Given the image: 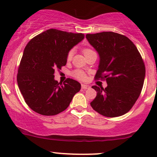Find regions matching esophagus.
Wrapping results in <instances>:
<instances>
[{
	"label": "esophagus",
	"mask_w": 157,
	"mask_h": 157,
	"mask_svg": "<svg viewBox=\"0 0 157 157\" xmlns=\"http://www.w3.org/2000/svg\"><path fill=\"white\" fill-rule=\"evenodd\" d=\"M81 88H82V89H90V88H91V86H89V85L82 84L81 85Z\"/></svg>",
	"instance_id": "34e87169"
}]
</instances>
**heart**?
<instances>
[{
	"label": "heart",
	"instance_id": "b5f03b06",
	"mask_svg": "<svg viewBox=\"0 0 157 157\" xmlns=\"http://www.w3.org/2000/svg\"><path fill=\"white\" fill-rule=\"evenodd\" d=\"M82 52H83L85 56L89 55V54L93 53V52H95L94 50H92L91 48H84L83 49H82ZM72 54H73L72 50H70V51L68 52L67 57H66L67 60H71V57H72ZM71 75H72V76L75 77V78H76L79 80L84 81L86 80V75L85 74L83 71H82V70H80V69L75 70V71H73Z\"/></svg>",
	"mask_w": 157,
	"mask_h": 157
}]
</instances>
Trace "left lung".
<instances>
[{
	"label": "left lung",
	"instance_id": "left-lung-1",
	"mask_svg": "<svg viewBox=\"0 0 157 157\" xmlns=\"http://www.w3.org/2000/svg\"><path fill=\"white\" fill-rule=\"evenodd\" d=\"M86 38L100 55L95 80H105L107 87L93 86L97 96L92 109L102 116L116 117L131 109L141 93L145 67L130 39L113 32L87 34Z\"/></svg>",
	"mask_w": 157,
	"mask_h": 157
}]
</instances>
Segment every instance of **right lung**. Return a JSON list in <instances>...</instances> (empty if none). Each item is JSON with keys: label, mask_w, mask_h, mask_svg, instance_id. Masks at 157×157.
Instances as JSON below:
<instances>
[{"label": "right lung", "mask_w": 157, "mask_h": 157, "mask_svg": "<svg viewBox=\"0 0 157 157\" xmlns=\"http://www.w3.org/2000/svg\"><path fill=\"white\" fill-rule=\"evenodd\" d=\"M84 38L82 33L51 29L33 37L24 48L17 75L25 102L35 112L45 116L66 110L80 90L77 81L67 78L63 84L55 80V70L67 62L68 52Z\"/></svg>", "instance_id": "add662e5"}]
</instances>
